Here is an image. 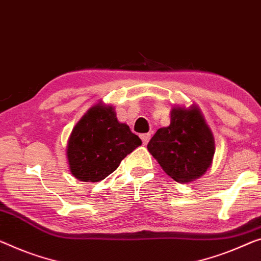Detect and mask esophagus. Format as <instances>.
Listing matches in <instances>:
<instances>
[{
  "label": "esophagus",
  "mask_w": 261,
  "mask_h": 261,
  "mask_svg": "<svg viewBox=\"0 0 261 261\" xmlns=\"http://www.w3.org/2000/svg\"><path fill=\"white\" fill-rule=\"evenodd\" d=\"M150 138H151V134H143V135H141V139H142L143 145H146V144L149 143Z\"/></svg>",
  "instance_id": "esophagus-1"
}]
</instances>
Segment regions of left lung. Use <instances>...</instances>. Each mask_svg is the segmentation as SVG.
<instances>
[{
    "label": "left lung",
    "instance_id": "1",
    "mask_svg": "<svg viewBox=\"0 0 261 261\" xmlns=\"http://www.w3.org/2000/svg\"><path fill=\"white\" fill-rule=\"evenodd\" d=\"M170 115V125L157 130L147 150L168 176L188 184L211 168L215 137L196 104L189 108L174 106Z\"/></svg>",
    "mask_w": 261,
    "mask_h": 261
}]
</instances>
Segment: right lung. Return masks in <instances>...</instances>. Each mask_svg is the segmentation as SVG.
Returning a JSON list of instances; mask_svg holds the SVG:
<instances>
[{
    "instance_id": "add662e5",
    "label": "right lung",
    "mask_w": 261,
    "mask_h": 261,
    "mask_svg": "<svg viewBox=\"0 0 261 261\" xmlns=\"http://www.w3.org/2000/svg\"><path fill=\"white\" fill-rule=\"evenodd\" d=\"M139 145L141 138L127 124L118 122L115 107L100 100L82 116L70 134L69 170L79 180L100 181Z\"/></svg>"
}]
</instances>
